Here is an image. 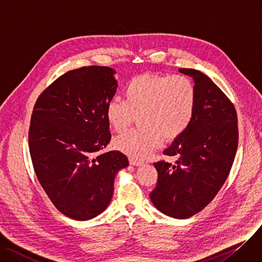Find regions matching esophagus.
I'll return each mask as SVG.
<instances>
[{"instance_id": "esophagus-1", "label": "esophagus", "mask_w": 262, "mask_h": 262, "mask_svg": "<svg viewBox=\"0 0 262 262\" xmlns=\"http://www.w3.org/2000/svg\"><path fill=\"white\" fill-rule=\"evenodd\" d=\"M129 162H130L131 165H134V166H141V165H143V162L138 161L136 159H132V158L129 160Z\"/></svg>"}]
</instances>
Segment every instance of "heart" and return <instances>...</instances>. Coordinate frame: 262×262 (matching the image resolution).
Returning <instances> with one entry per match:
<instances>
[{
	"mask_svg": "<svg viewBox=\"0 0 262 262\" xmlns=\"http://www.w3.org/2000/svg\"><path fill=\"white\" fill-rule=\"evenodd\" d=\"M125 100L113 98L105 107L107 124L124 131L138 116L142 128L118 135L114 146L132 159H145L164 141L177 140L189 127L196 105V90L186 76L143 74L124 90Z\"/></svg>",
	"mask_w": 262,
	"mask_h": 262,
	"instance_id": "b5f03b06",
	"label": "heart"
}]
</instances>
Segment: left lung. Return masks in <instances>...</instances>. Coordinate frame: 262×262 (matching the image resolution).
<instances>
[{
  "label": "left lung",
  "mask_w": 262,
  "mask_h": 262,
  "mask_svg": "<svg viewBox=\"0 0 262 262\" xmlns=\"http://www.w3.org/2000/svg\"><path fill=\"white\" fill-rule=\"evenodd\" d=\"M193 78L196 105L189 127L164 150L174 162L153 163L158 171L150 199L161 212L186 219L216 196L233 166L238 147V119L233 102L208 76L179 69Z\"/></svg>",
  "instance_id": "left-lung-1"
}]
</instances>
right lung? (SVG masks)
Masks as SVG:
<instances>
[{
  "label": "right lung",
  "instance_id": "obj_1",
  "mask_svg": "<svg viewBox=\"0 0 262 262\" xmlns=\"http://www.w3.org/2000/svg\"><path fill=\"white\" fill-rule=\"evenodd\" d=\"M115 71L91 66L60 76L38 97L30 118L29 153L38 181L64 216L90 220L109 205L128 158L113 150L105 107L117 89Z\"/></svg>",
  "mask_w": 262,
  "mask_h": 262
}]
</instances>
